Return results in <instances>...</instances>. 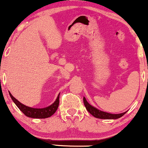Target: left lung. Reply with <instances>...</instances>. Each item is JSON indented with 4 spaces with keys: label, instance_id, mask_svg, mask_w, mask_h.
<instances>
[{
    "label": "left lung",
    "instance_id": "left-lung-1",
    "mask_svg": "<svg viewBox=\"0 0 148 148\" xmlns=\"http://www.w3.org/2000/svg\"><path fill=\"white\" fill-rule=\"evenodd\" d=\"M84 105L86 106L87 111L90 113L91 115H92L93 116L97 118H100V119H118L120 118V117L123 116L127 112L125 113H120V114H111V113H106V112H103L100 111V110L97 109L96 108L91 106L90 104H89V103L86 101V98L84 97Z\"/></svg>",
    "mask_w": 148,
    "mask_h": 148
}]
</instances>
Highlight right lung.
Here are the masks:
<instances>
[{
	"label": "right lung",
	"instance_id": "right-lung-1",
	"mask_svg": "<svg viewBox=\"0 0 148 148\" xmlns=\"http://www.w3.org/2000/svg\"><path fill=\"white\" fill-rule=\"evenodd\" d=\"M10 97H11L12 99L13 100V101L15 103V104L17 106V107L19 108L20 110L22 111V113H23L26 116L29 117V118H49V117L51 116L52 115H53L55 113V112L56 111V110L58 108L59 105V96L60 94L58 96L56 100L55 101V102L52 103L51 106L48 107H46L44 108H31V107H28L27 106H25L23 103H20L17 99H15V98L12 95V94L9 92Z\"/></svg>",
	"mask_w": 148,
	"mask_h": 148
}]
</instances>
